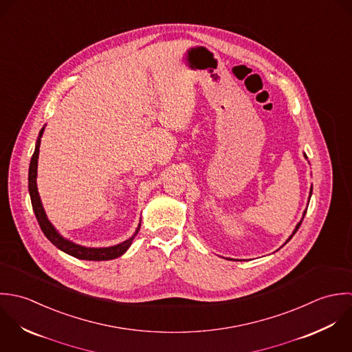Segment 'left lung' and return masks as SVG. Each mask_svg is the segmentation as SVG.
I'll list each match as a JSON object with an SVG mask.
<instances>
[{
    "label": "left lung",
    "mask_w": 352,
    "mask_h": 352,
    "mask_svg": "<svg viewBox=\"0 0 352 352\" xmlns=\"http://www.w3.org/2000/svg\"><path fill=\"white\" fill-rule=\"evenodd\" d=\"M303 156H305V157H306V159H307V156H306V153H303ZM311 193H313V185H311V188H310V193H309V201H310V197H311ZM307 206H309V204H307ZM306 211H307V208H306V210H305V211H303V214H302V219H300V221H299V223H298V224H296V226H295V228H294V231H292V234H291V235H289V236H288V239H287V241H285V242H284V243H283V246H284V245H285V243H287V242H288V241H289V239H291V238H292V236H294V234H295V232H296V231H298V228H299V226H300V224H302V220H303V217H305V214H306ZM227 260H231V258H227Z\"/></svg>",
    "instance_id": "left-lung-1"
}]
</instances>
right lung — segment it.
<instances>
[{"instance_id":"obj_1","label":"right lung","mask_w":352,"mask_h":352,"mask_svg":"<svg viewBox=\"0 0 352 352\" xmlns=\"http://www.w3.org/2000/svg\"><path fill=\"white\" fill-rule=\"evenodd\" d=\"M45 132V126L41 129L38 140L35 144V151L34 155L31 157V163H30V170H28V192H30V197H31V204H32V210L36 216V220L43 231V234L46 235V238L54 245L57 246L60 250L65 252L67 254H69L72 257H76L78 260H87V261H107V260H114L120 256H122L129 246L132 245L135 236L138 235L139 230H140L141 223H139L135 234L114 246H109V248H87V246H81L78 243H74L73 241H69L67 238H64L57 230L56 227L52 224V221L47 219V214L45 212V208L42 206L41 201V196L38 192V185H36V175H38V157H39V146H41V139L42 135Z\"/></svg>"}]
</instances>
